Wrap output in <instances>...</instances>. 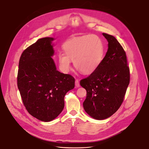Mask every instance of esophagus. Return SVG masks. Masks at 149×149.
<instances>
[{
    "mask_svg": "<svg viewBox=\"0 0 149 149\" xmlns=\"http://www.w3.org/2000/svg\"><path fill=\"white\" fill-rule=\"evenodd\" d=\"M75 87H79V86H80V84H79V81H78V79H75Z\"/></svg>",
    "mask_w": 149,
    "mask_h": 149,
    "instance_id": "obj_1",
    "label": "esophagus"
}]
</instances>
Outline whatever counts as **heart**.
I'll list each match as a JSON object with an SVG mask.
<instances>
[{"label":"heart","instance_id":"1","mask_svg":"<svg viewBox=\"0 0 149 149\" xmlns=\"http://www.w3.org/2000/svg\"><path fill=\"white\" fill-rule=\"evenodd\" d=\"M65 54L59 53L58 59L61 70L68 72L71 69V61L74 67L84 74H90L100 67L104 56V45L101 39L95 35H87L73 38L62 46Z\"/></svg>","mask_w":149,"mask_h":149}]
</instances>
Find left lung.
<instances>
[{"label":"left lung","instance_id":"8db88e82","mask_svg":"<svg viewBox=\"0 0 149 149\" xmlns=\"http://www.w3.org/2000/svg\"><path fill=\"white\" fill-rule=\"evenodd\" d=\"M102 35L109 42L107 52L97 70L80 81L87 91L84 109L96 120L107 118L118 110L130 83L125 52L115 37Z\"/></svg>","mask_w":149,"mask_h":149}]
</instances>
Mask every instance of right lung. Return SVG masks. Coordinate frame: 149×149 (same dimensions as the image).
I'll use <instances>...</instances> for the list:
<instances>
[{
  "mask_svg": "<svg viewBox=\"0 0 149 149\" xmlns=\"http://www.w3.org/2000/svg\"><path fill=\"white\" fill-rule=\"evenodd\" d=\"M54 38L38 39L24 51L19 62L17 87L28 112L37 119L48 122L64 107V97L73 89L75 79L56 70L51 44Z\"/></svg>",
  "mask_w": 149,
  "mask_h": 149,
  "instance_id": "right-lung-1",
  "label": "right lung"
}]
</instances>
